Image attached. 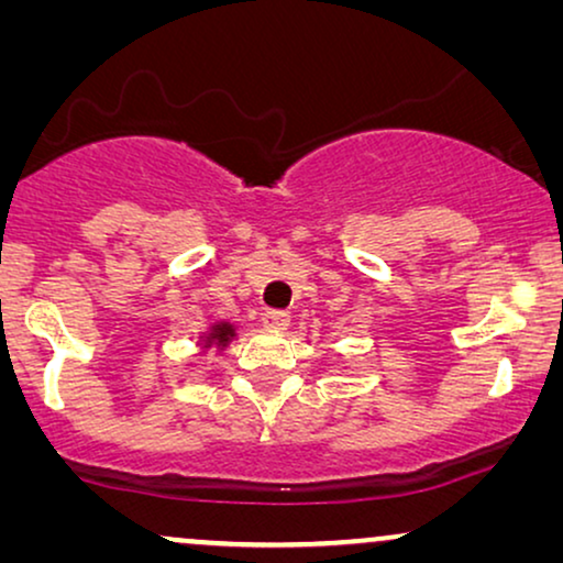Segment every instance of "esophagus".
<instances>
[{
    "label": "esophagus",
    "instance_id": "esophagus-1",
    "mask_svg": "<svg viewBox=\"0 0 563 563\" xmlns=\"http://www.w3.org/2000/svg\"><path fill=\"white\" fill-rule=\"evenodd\" d=\"M261 320H264V325L268 330H284L289 325V312L287 310H266Z\"/></svg>",
    "mask_w": 563,
    "mask_h": 563
}]
</instances>
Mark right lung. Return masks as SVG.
<instances>
[{"mask_svg":"<svg viewBox=\"0 0 563 563\" xmlns=\"http://www.w3.org/2000/svg\"><path fill=\"white\" fill-rule=\"evenodd\" d=\"M230 335H233V328H230L228 322H222V325H214V328H212V333H210L212 341H218L220 345H225ZM207 343H210V341H207Z\"/></svg>","mask_w":563,"mask_h":563,"instance_id":"right-lung-1","label":"right lung"}]
</instances>
